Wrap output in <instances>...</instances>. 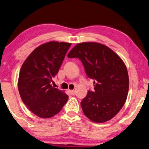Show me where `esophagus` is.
Instances as JSON below:
<instances>
[{
    "mask_svg": "<svg viewBox=\"0 0 149 149\" xmlns=\"http://www.w3.org/2000/svg\"><path fill=\"white\" fill-rule=\"evenodd\" d=\"M70 94H72V95H74L75 94V90H70Z\"/></svg>",
    "mask_w": 149,
    "mask_h": 149,
    "instance_id": "esophagus-1",
    "label": "esophagus"
}]
</instances>
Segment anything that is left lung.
<instances>
[{"label":"left lung","mask_w":149,"mask_h":149,"mask_svg":"<svg viewBox=\"0 0 149 149\" xmlns=\"http://www.w3.org/2000/svg\"><path fill=\"white\" fill-rule=\"evenodd\" d=\"M68 57L80 59L88 77L94 80V90L88 91L81 102L84 114L96 123L110 120L127 98L129 79L124 61L111 49L96 42L77 44Z\"/></svg>","instance_id":"8db88e82"}]
</instances>
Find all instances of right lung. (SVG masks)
Here are the masks:
<instances>
[{"mask_svg": "<svg viewBox=\"0 0 149 149\" xmlns=\"http://www.w3.org/2000/svg\"><path fill=\"white\" fill-rule=\"evenodd\" d=\"M72 43L49 41L42 44L29 55L22 65L18 80L20 96L26 107L43 118L60 112L68 96L51 85L59 72Z\"/></svg>", "mask_w": 149, "mask_h": 149, "instance_id": "add662e5", "label": "right lung"}]
</instances>
